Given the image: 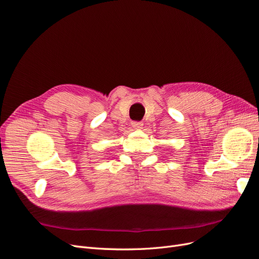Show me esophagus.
<instances>
[{
  "mask_svg": "<svg viewBox=\"0 0 259 259\" xmlns=\"http://www.w3.org/2000/svg\"><path fill=\"white\" fill-rule=\"evenodd\" d=\"M143 123L142 122H133L132 123V126L134 127L135 130H142L143 128Z\"/></svg>",
  "mask_w": 259,
  "mask_h": 259,
  "instance_id": "1",
  "label": "esophagus"
}]
</instances>
